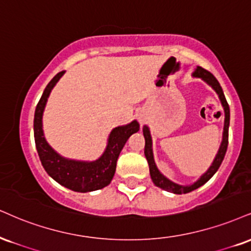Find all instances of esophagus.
Masks as SVG:
<instances>
[{
    "label": "esophagus",
    "instance_id": "1",
    "mask_svg": "<svg viewBox=\"0 0 251 251\" xmlns=\"http://www.w3.org/2000/svg\"><path fill=\"white\" fill-rule=\"evenodd\" d=\"M138 119H139V122H140V123H145V117L143 116V114H139Z\"/></svg>",
    "mask_w": 251,
    "mask_h": 251
}]
</instances>
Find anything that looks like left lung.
I'll return each instance as SVG.
<instances>
[{
  "mask_svg": "<svg viewBox=\"0 0 251 251\" xmlns=\"http://www.w3.org/2000/svg\"><path fill=\"white\" fill-rule=\"evenodd\" d=\"M192 76L194 78H200L201 80H203L204 83L208 84V85L212 87L214 91L216 92V95L219 96L220 101H221L222 104L223 111H225V126H223L222 141H221V145H220L219 151H217L215 158L213 160L212 165L209 166V168H208V170L204 172V173L202 174L194 183H192V185H186V186L179 185V183H175L170 179H167V177H166L165 175L158 170V167H156L155 165L154 155H153V149H152V137H151L149 126L145 125L143 127V133L145 137V156H146L147 162H149V166H150L151 179H152L153 183H154L156 187L164 189V191L174 193V194H186V193L194 191V189L199 188V187H201L202 185H204V183H206L220 168L223 159H225L226 152H227V147H228V131H229V122H230V110H229V105L227 100H226L225 93L222 91L221 85H220L219 81H217L216 78L214 77L210 72H208L204 70V69H202L201 66H196L195 71L193 72Z\"/></svg>",
  "mask_w": 251,
  "mask_h": 251,
  "instance_id": "left-lung-1",
  "label": "left lung"
}]
</instances>
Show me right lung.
<instances>
[{
    "instance_id": "right-lung-1",
    "label": "right lung",
    "mask_w": 251,
    "mask_h": 251,
    "mask_svg": "<svg viewBox=\"0 0 251 251\" xmlns=\"http://www.w3.org/2000/svg\"><path fill=\"white\" fill-rule=\"evenodd\" d=\"M65 71L57 74L45 87L35 111L34 135L39 160L45 172L59 185L74 192L87 193L98 191L110 185L116 173L117 160L126 141L139 131V123L133 120L126 125L118 126L111 131L106 149L93 161L75 160L62 156L50 146L44 137L43 112L51 91Z\"/></svg>"
}]
</instances>
